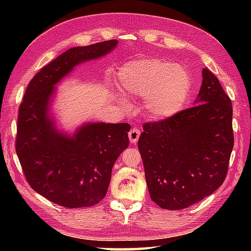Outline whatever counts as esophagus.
Listing matches in <instances>:
<instances>
[{"label": "esophagus", "instance_id": "1", "mask_svg": "<svg viewBox=\"0 0 251 251\" xmlns=\"http://www.w3.org/2000/svg\"><path fill=\"white\" fill-rule=\"evenodd\" d=\"M128 137H129V141L131 143H136L140 137V130L138 128H132L128 132Z\"/></svg>", "mask_w": 251, "mask_h": 251}]
</instances>
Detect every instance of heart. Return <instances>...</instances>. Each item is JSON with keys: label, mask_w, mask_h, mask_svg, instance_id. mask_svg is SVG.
<instances>
[{"label": "heart", "mask_w": 251, "mask_h": 251, "mask_svg": "<svg viewBox=\"0 0 251 251\" xmlns=\"http://www.w3.org/2000/svg\"><path fill=\"white\" fill-rule=\"evenodd\" d=\"M116 84L124 94L143 99L146 113L153 120H166L182 109L191 90L188 71L167 60L152 58L120 68ZM128 106L125 98H121Z\"/></svg>", "instance_id": "obj_1"}]
</instances>
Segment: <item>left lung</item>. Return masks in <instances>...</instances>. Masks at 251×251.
I'll return each instance as SVG.
<instances>
[{"label": "left lung", "instance_id": "8db88e82", "mask_svg": "<svg viewBox=\"0 0 251 251\" xmlns=\"http://www.w3.org/2000/svg\"><path fill=\"white\" fill-rule=\"evenodd\" d=\"M192 108L143 124L138 140L151 200L164 209H184L226 180L234 146L233 108L219 79L202 69Z\"/></svg>", "mask_w": 251, "mask_h": 251}]
</instances>
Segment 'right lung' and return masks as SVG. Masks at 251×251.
Here are the masks:
<instances>
[{"mask_svg":"<svg viewBox=\"0 0 251 251\" xmlns=\"http://www.w3.org/2000/svg\"><path fill=\"white\" fill-rule=\"evenodd\" d=\"M116 45L110 40L68 50L35 74L20 103L16 152L21 168L32 189L59 206L89 207L103 200L112 167L128 147L127 123H87L68 136L50 117L55 85L74 67Z\"/></svg>","mask_w":251,"mask_h":251,"instance_id":"1","label":"right lung"}]
</instances>
